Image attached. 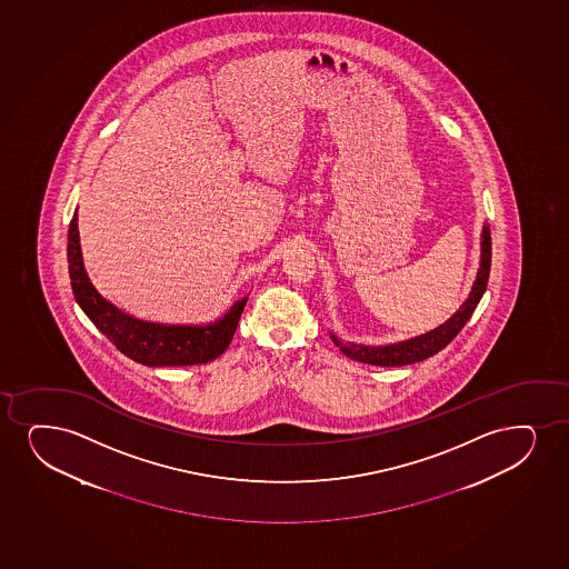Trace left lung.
<instances>
[{
	"label": "left lung",
	"mask_w": 569,
	"mask_h": 569,
	"mask_svg": "<svg viewBox=\"0 0 569 569\" xmlns=\"http://www.w3.org/2000/svg\"><path fill=\"white\" fill-rule=\"evenodd\" d=\"M489 272H491V230H489V224H483V230H481V254H479L476 281L471 286L468 299L462 302V307L455 315L450 316L447 322L437 326L436 330L426 331L421 336L410 337V339L397 341V343H351V341H341L336 333H330V337L345 357L365 362V365L407 366L426 360V358L433 357L436 352L445 349L458 336V331L462 330L463 323L470 320V316L473 315V310H476L481 297H483L485 289H487Z\"/></svg>",
	"instance_id": "1"
}]
</instances>
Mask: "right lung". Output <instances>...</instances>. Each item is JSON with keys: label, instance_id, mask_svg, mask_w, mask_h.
Returning a JSON list of instances; mask_svg holds the SVG:
<instances>
[{"label": "right lung", "instance_id": "obj_1", "mask_svg": "<svg viewBox=\"0 0 569 569\" xmlns=\"http://www.w3.org/2000/svg\"><path fill=\"white\" fill-rule=\"evenodd\" d=\"M67 257L72 293L78 307L84 310L93 326L120 352L151 368L204 365L220 357L228 349V345L232 343L239 318L249 299V295H246L243 299L233 302L224 315L209 323L148 322L128 315L117 305L107 301L106 297L93 288L82 259L77 212L69 226Z\"/></svg>", "mask_w": 569, "mask_h": 569}]
</instances>
